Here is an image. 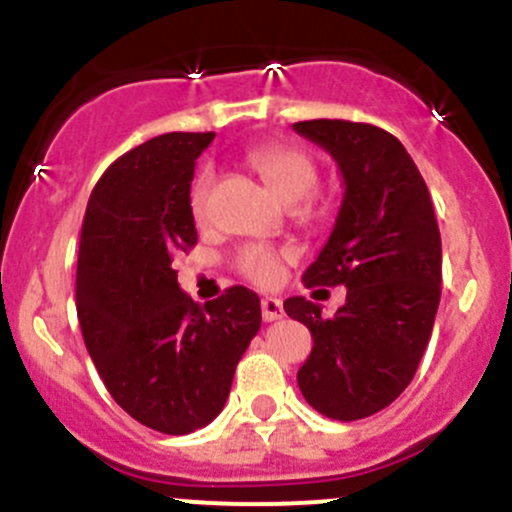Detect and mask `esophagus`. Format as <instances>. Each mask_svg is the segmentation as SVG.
I'll list each match as a JSON object with an SVG mask.
<instances>
[{
  "instance_id": "obj_1",
  "label": "esophagus",
  "mask_w": 512,
  "mask_h": 512,
  "mask_svg": "<svg viewBox=\"0 0 512 512\" xmlns=\"http://www.w3.org/2000/svg\"><path fill=\"white\" fill-rule=\"evenodd\" d=\"M282 314H285V309H282L280 299L277 297L262 299V317H265V322H275V319H280Z\"/></svg>"
}]
</instances>
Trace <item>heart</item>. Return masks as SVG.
Listing matches in <instances>:
<instances>
[{"label":"heart","mask_w":512,"mask_h":512,"mask_svg":"<svg viewBox=\"0 0 512 512\" xmlns=\"http://www.w3.org/2000/svg\"><path fill=\"white\" fill-rule=\"evenodd\" d=\"M247 163L277 195H282L285 200L302 198L297 208L299 215L317 218L322 213V205L312 195L314 185H317V165L302 148L287 146V143H265L247 153ZM210 193H213V173L203 170L190 188V213H193L195 223L208 220ZM289 257H292L289 247L252 242L237 252L235 267L245 280L260 287H275L282 280V270H285Z\"/></svg>","instance_id":"heart-1"}]
</instances>
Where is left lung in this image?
<instances>
[{"label":"left lung","instance_id":"8db88e82","mask_svg":"<svg viewBox=\"0 0 512 512\" xmlns=\"http://www.w3.org/2000/svg\"><path fill=\"white\" fill-rule=\"evenodd\" d=\"M294 131L332 153L344 178L337 223L304 285L347 287L334 317L307 297L285 302L314 339L297 384L322 416L359 421L399 399L426 352L441 302V232L426 180L389 131L339 118Z\"/></svg>","mask_w":512,"mask_h":512}]
</instances>
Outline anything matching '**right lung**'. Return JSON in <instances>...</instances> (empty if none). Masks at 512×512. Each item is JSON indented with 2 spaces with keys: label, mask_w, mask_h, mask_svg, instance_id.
Returning a JSON list of instances; mask_svg holds the SVG:
<instances>
[{
  "label": "right lung",
  "mask_w": 512,
  "mask_h": 512,
  "mask_svg": "<svg viewBox=\"0 0 512 512\" xmlns=\"http://www.w3.org/2000/svg\"><path fill=\"white\" fill-rule=\"evenodd\" d=\"M215 133H163L98 178L76 267V314L108 394L168 436L223 411L237 361L260 332V297L230 287L205 307L178 287L173 260L198 242L195 158Z\"/></svg>",
  "instance_id": "right-lung-1"
}]
</instances>
